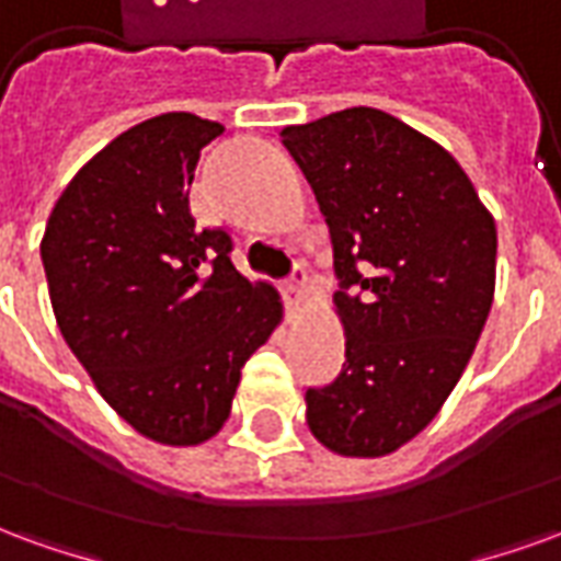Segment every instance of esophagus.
Segmentation results:
<instances>
[{"label":"esophagus","mask_w":561,"mask_h":561,"mask_svg":"<svg viewBox=\"0 0 561 561\" xmlns=\"http://www.w3.org/2000/svg\"><path fill=\"white\" fill-rule=\"evenodd\" d=\"M306 291H309V276H306V267L304 264H294L291 276L285 279V294H288L291 300H300Z\"/></svg>","instance_id":"34e87169"}]
</instances>
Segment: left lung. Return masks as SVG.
Listing matches in <instances>:
<instances>
[{
  "instance_id": "obj_1",
  "label": "left lung",
  "mask_w": 561,
  "mask_h": 561,
  "mask_svg": "<svg viewBox=\"0 0 561 561\" xmlns=\"http://www.w3.org/2000/svg\"><path fill=\"white\" fill-rule=\"evenodd\" d=\"M330 228L345 364L306 390L342 457H385L457 388L495 291V221L457 159L397 116L348 107L282 128Z\"/></svg>"
}]
</instances>
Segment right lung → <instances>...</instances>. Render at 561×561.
I'll return each instance as SVG.
<instances>
[{"mask_svg": "<svg viewBox=\"0 0 561 561\" xmlns=\"http://www.w3.org/2000/svg\"><path fill=\"white\" fill-rule=\"evenodd\" d=\"M225 131L161 114L92 156L56 201L42 261L56 324L107 405L161 445H201L282 318L231 264V233L188 209L201 149Z\"/></svg>", "mask_w": 561, "mask_h": 561, "instance_id": "obj_1", "label": "right lung"}]
</instances>
